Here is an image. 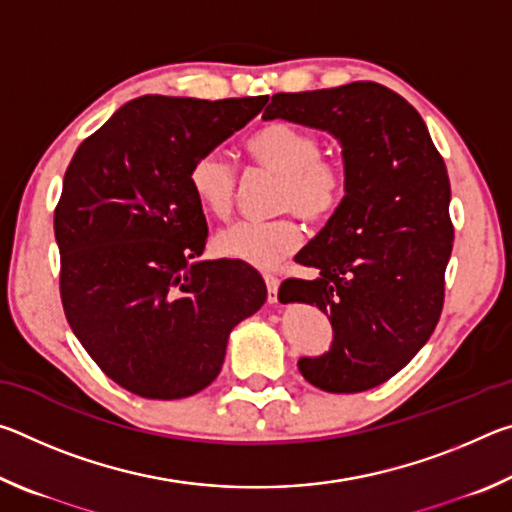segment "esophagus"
Wrapping results in <instances>:
<instances>
[{
  "label": "esophagus",
  "mask_w": 512,
  "mask_h": 512,
  "mask_svg": "<svg viewBox=\"0 0 512 512\" xmlns=\"http://www.w3.org/2000/svg\"><path fill=\"white\" fill-rule=\"evenodd\" d=\"M264 282H266V289H268V302H275L277 300V289H280V280H277L275 275H264Z\"/></svg>",
  "instance_id": "esophagus-1"
}]
</instances>
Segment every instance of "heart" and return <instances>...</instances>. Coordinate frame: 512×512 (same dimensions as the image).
Returning <instances> with one entry per match:
<instances>
[{"instance_id": "1", "label": "heart", "mask_w": 512, "mask_h": 512, "mask_svg": "<svg viewBox=\"0 0 512 512\" xmlns=\"http://www.w3.org/2000/svg\"><path fill=\"white\" fill-rule=\"evenodd\" d=\"M246 151L259 167L280 178L275 194L277 212H293L307 223H325L339 210L345 196V169L339 162L320 158L318 135L289 121H271L248 137ZM189 187L203 207L219 219L235 203V171L219 151L203 153L189 169ZM302 232L296 221L235 223L214 237L223 257L257 268H271L296 253Z\"/></svg>"}]
</instances>
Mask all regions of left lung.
<instances>
[{
	"instance_id": "8db88e82",
	"label": "left lung",
	"mask_w": 512,
	"mask_h": 512,
	"mask_svg": "<svg viewBox=\"0 0 512 512\" xmlns=\"http://www.w3.org/2000/svg\"><path fill=\"white\" fill-rule=\"evenodd\" d=\"M318 128L341 144L345 196L296 255L316 280H287L282 302L325 311L332 345L302 357L309 384L361 393L397 375L436 329L452 255L447 167L422 117L372 81L273 94L264 115Z\"/></svg>"
}]
</instances>
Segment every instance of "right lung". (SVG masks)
<instances>
[{
	"mask_svg": "<svg viewBox=\"0 0 512 512\" xmlns=\"http://www.w3.org/2000/svg\"><path fill=\"white\" fill-rule=\"evenodd\" d=\"M266 101L144 94L69 162L54 214L60 298L76 339L126 391L149 400L203 391L232 327L264 305L253 266L198 259L207 223L189 169Z\"/></svg>",
	"mask_w": 512,
	"mask_h": 512,
	"instance_id": "right-lung-1",
	"label": "right lung"
}]
</instances>
